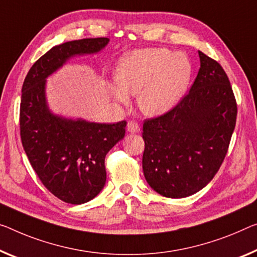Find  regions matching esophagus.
<instances>
[{
	"label": "esophagus",
	"mask_w": 257,
	"mask_h": 257,
	"mask_svg": "<svg viewBox=\"0 0 257 257\" xmlns=\"http://www.w3.org/2000/svg\"><path fill=\"white\" fill-rule=\"evenodd\" d=\"M126 128H127V132H130V133L140 132V126L138 125L136 121H128L127 126H126Z\"/></svg>",
	"instance_id": "1"
}]
</instances>
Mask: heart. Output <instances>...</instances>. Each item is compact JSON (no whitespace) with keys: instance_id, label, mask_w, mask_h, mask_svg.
Masks as SVG:
<instances>
[{"instance_id":"1","label":"heart","mask_w":257,"mask_h":257,"mask_svg":"<svg viewBox=\"0 0 257 257\" xmlns=\"http://www.w3.org/2000/svg\"><path fill=\"white\" fill-rule=\"evenodd\" d=\"M191 62L184 54L167 48H145L121 57L115 69L117 85L108 89L113 101L130 103L138 95V106L146 116L159 117L175 108L188 88Z\"/></svg>"}]
</instances>
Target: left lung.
<instances>
[{
  "label": "left lung",
  "instance_id": "1",
  "mask_svg": "<svg viewBox=\"0 0 257 257\" xmlns=\"http://www.w3.org/2000/svg\"><path fill=\"white\" fill-rule=\"evenodd\" d=\"M199 57L187 95L144 124L145 178L154 191L171 199L207 186L223 163L235 126L236 103L226 73L202 51Z\"/></svg>",
  "mask_w": 257,
  "mask_h": 257
}]
</instances>
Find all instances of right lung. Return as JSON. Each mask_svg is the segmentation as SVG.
Masks as SVG:
<instances>
[{
  "label": "right lung",
  "mask_w": 257,
  "mask_h": 257,
  "mask_svg": "<svg viewBox=\"0 0 257 257\" xmlns=\"http://www.w3.org/2000/svg\"><path fill=\"white\" fill-rule=\"evenodd\" d=\"M108 43V38H95L55 46L34 63L23 84L24 151L46 188L66 203H86L102 191L105 155L124 138L126 121L104 124L56 115L47 101V78L71 58L100 53Z\"/></svg>",
  "instance_id": "1"
}]
</instances>
